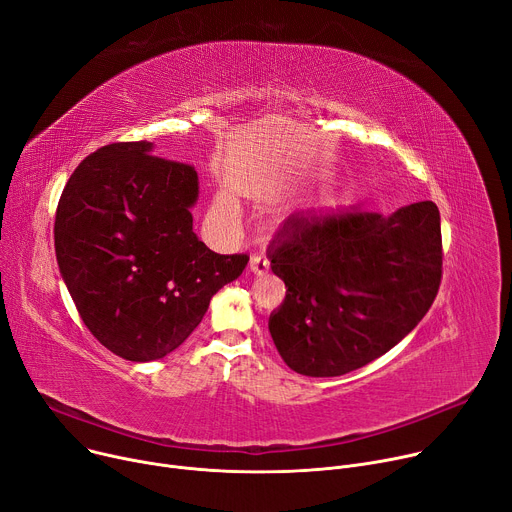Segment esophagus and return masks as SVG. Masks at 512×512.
<instances>
[{"instance_id":"esophagus-1","label":"esophagus","mask_w":512,"mask_h":512,"mask_svg":"<svg viewBox=\"0 0 512 512\" xmlns=\"http://www.w3.org/2000/svg\"><path fill=\"white\" fill-rule=\"evenodd\" d=\"M249 267L255 275H263V273L269 271V261L263 255H253L251 261H249Z\"/></svg>"}]
</instances>
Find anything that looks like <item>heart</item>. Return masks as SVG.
<instances>
[{
  "label": "heart",
  "mask_w": 512,
  "mask_h": 512,
  "mask_svg": "<svg viewBox=\"0 0 512 512\" xmlns=\"http://www.w3.org/2000/svg\"><path fill=\"white\" fill-rule=\"evenodd\" d=\"M214 210L220 214V216H232L235 214V204H232V200L224 194H218L216 196V202H214Z\"/></svg>",
  "instance_id": "1"
}]
</instances>
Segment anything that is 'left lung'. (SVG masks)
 <instances>
[{
    "label": "left lung",
    "instance_id": "1",
    "mask_svg": "<svg viewBox=\"0 0 512 512\" xmlns=\"http://www.w3.org/2000/svg\"><path fill=\"white\" fill-rule=\"evenodd\" d=\"M267 257L288 288L269 316L282 359L302 376H343L388 353L429 312L441 284L439 208L296 212Z\"/></svg>",
    "mask_w": 512,
    "mask_h": 512
}]
</instances>
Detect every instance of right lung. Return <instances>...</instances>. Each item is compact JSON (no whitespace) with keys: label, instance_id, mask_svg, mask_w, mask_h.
<instances>
[{"label":"right lung","instance_id":"1","mask_svg":"<svg viewBox=\"0 0 512 512\" xmlns=\"http://www.w3.org/2000/svg\"><path fill=\"white\" fill-rule=\"evenodd\" d=\"M147 141L81 161L57 208L55 253L89 333L128 361L175 351L247 255H218L194 232V167L153 157Z\"/></svg>","mask_w":512,"mask_h":512}]
</instances>
